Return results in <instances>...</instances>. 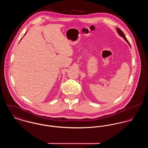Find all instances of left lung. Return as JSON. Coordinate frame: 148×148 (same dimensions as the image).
Segmentation results:
<instances>
[{
  "instance_id": "8db88e82",
  "label": "left lung",
  "mask_w": 148,
  "mask_h": 148,
  "mask_svg": "<svg viewBox=\"0 0 148 148\" xmlns=\"http://www.w3.org/2000/svg\"><path fill=\"white\" fill-rule=\"evenodd\" d=\"M116 30H117V32H118V33L119 34V36H121V37H123V38H124V40H125L128 44H129V45H130V46L131 47V45H130V43H129V42H128V40H127V39L126 38V37H125V35H124V34L123 33V32L121 31V30L119 29V28H118V27H117L116 28Z\"/></svg>"
}]
</instances>
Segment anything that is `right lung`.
Instances as JSON below:
<instances>
[{"label":"right lung","instance_id":"obj_1","mask_svg":"<svg viewBox=\"0 0 148 148\" xmlns=\"http://www.w3.org/2000/svg\"><path fill=\"white\" fill-rule=\"evenodd\" d=\"M26 33H25V34H26ZM25 34H24V36H25ZM21 39H22V38H21Z\"/></svg>","mask_w":148,"mask_h":148}]
</instances>
